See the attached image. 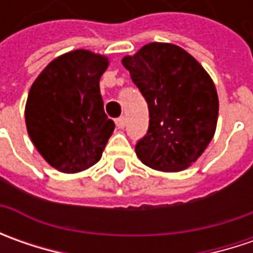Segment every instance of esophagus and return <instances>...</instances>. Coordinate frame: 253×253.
<instances>
[{
	"mask_svg": "<svg viewBox=\"0 0 253 253\" xmlns=\"http://www.w3.org/2000/svg\"><path fill=\"white\" fill-rule=\"evenodd\" d=\"M115 125L118 126V128H125V125H126V120H125V117H120V118H117L115 120Z\"/></svg>",
	"mask_w": 253,
	"mask_h": 253,
	"instance_id": "1",
	"label": "esophagus"
}]
</instances>
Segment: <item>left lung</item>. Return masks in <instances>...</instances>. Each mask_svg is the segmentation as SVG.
<instances>
[{
  "label": "left lung",
  "instance_id": "8db88e82",
  "mask_svg": "<svg viewBox=\"0 0 253 253\" xmlns=\"http://www.w3.org/2000/svg\"><path fill=\"white\" fill-rule=\"evenodd\" d=\"M122 64L149 108L148 133L135 146L138 158L161 171L189 168L217 126L218 95L209 73L184 49L159 42L125 56Z\"/></svg>",
  "mask_w": 253,
  "mask_h": 253
}]
</instances>
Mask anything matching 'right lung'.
<instances>
[{
    "label": "right lung",
    "mask_w": 253,
    "mask_h": 253,
    "mask_svg": "<svg viewBox=\"0 0 253 253\" xmlns=\"http://www.w3.org/2000/svg\"><path fill=\"white\" fill-rule=\"evenodd\" d=\"M108 59L90 50L56 57L35 80L25 122L35 148L52 168L77 173L101 159L115 128L104 112L100 79Z\"/></svg>",
    "instance_id": "1"
}]
</instances>
